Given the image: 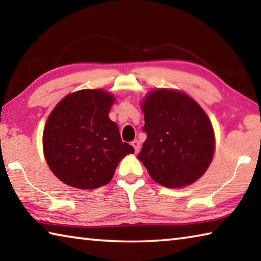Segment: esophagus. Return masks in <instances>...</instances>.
Segmentation results:
<instances>
[{
  "mask_svg": "<svg viewBox=\"0 0 261 261\" xmlns=\"http://www.w3.org/2000/svg\"><path fill=\"white\" fill-rule=\"evenodd\" d=\"M131 145H132V146H134V148H135V152H136V153H138V152H139V148H140V144H139V141L136 139V140L132 141Z\"/></svg>",
  "mask_w": 261,
  "mask_h": 261,
  "instance_id": "obj_1",
  "label": "esophagus"
}]
</instances>
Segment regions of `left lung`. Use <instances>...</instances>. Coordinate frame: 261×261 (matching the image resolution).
Instances as JSON below:
<instances>
[{"label":"left lung","mask_w":261,"mask_h":261,"mask_svg":"<svg viewBox=\"0 0 261 261\" xmlns=\"http://www.w3.org/2000/svg\"><path fill=\"white\" fill-rule=\"evenodd\" d=\"M147 138L138 159L155 182L182 188L205 174L215 139L208 116L183 92L153 91L141 105Z\"/></svg>","instance_id":"1"}]
</instances>
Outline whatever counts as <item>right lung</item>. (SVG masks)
I'll use <instances>...</instances> for the list:
<instances>
[{
	"mask_svg": "<svg viewBox=\"0 0 261 261\" xmlns=\"http://www.w3.org/2000/svg\"><path fill=\"white\" fill-rule=\"evenodd\" d=\"M115 101L103 90H82L62 99L43 130V153L57 178L91 190L112 180L115 169L135 148L121 139L108 114Z\"/></svg>",
	"mask_w": 261,
	"mask_h": 261,
	"instance_id": "right-lung-1",
	"label": "right lung"
}]
</instances>
